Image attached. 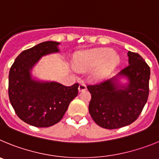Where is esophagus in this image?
I'll return each instance as SVG.
<instances>
[{"instance_id": "1", "label": "esophagus", "mask_w": 159, "mask_h": 159, "mask_svg": "<svg viewBox=\"0 0 159 159\" xmlns=\"http://www.w3.org/2000/svg\"><path fill=\"white\" fill-rule=\"evenodd\" d=\"M85 89H86V85L85 84H80L79 86H78V92H82Z\"/></svg>"}]
</instances>
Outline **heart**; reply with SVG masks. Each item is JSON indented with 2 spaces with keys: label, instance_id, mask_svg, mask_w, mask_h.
Returning a JSON list of instances; mask_svg holds the SVG:
<instances>
[{
  "label": "heart",
  "instance_id": "b5f03b06",
  "mask_svg": "<svg viewBox=\"0 0 159 159\" xmlns=\"http://www.w3.org/2000/svg\"><path fill=\"white\" fill-rule=\"evenodd\" d=\"M119 62V57L111 49L93 50L89 52L84 53L75 58V64L80 69L87 70L99 66L94 72L93 77L96 80L104 79L109 75L110 72Z\"/></svg>",
  "mask_w": 159,
  "mask_h": 159
}]
</instances>
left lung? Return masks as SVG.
<instances>
[{
    "label": "left lung",
    "mask_w": 159,
    "mask_h": 159,
    "mask_svg": "<svg viewBox=\"0 0 159 159\" xmlns=\"http://www.w3.org/2000/svg\"><path fill=\"white\" fill-rule=\"evenodd\" d=\"M129 65L116 76L94 85L91 93L90 116L97 124L106 129H116L136 120L149 95L150 67L139 54L128 51ZM125 78L128 82L122 83Z\"/></svg>",
    "instance_id": "1"
}]
</instances>
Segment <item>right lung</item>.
I'll list each match as a JSON object with an SVG mask.
<instances>
[{"label": "right lung", "mask_w": 159, "mask_h": 159, "mask_svg": "<svg viewBox=\"0 0 159 159\" xmlns=\"http://www.w3.org/2000/svg\"><path fill=\"white\" fill-rule=\"evenodd\" d=\"M60 43L46 41L21 52L8 75V97L16 113L24 122L48 128L59 122L71 101L78 96V84L72 86L34 78L32 70L42 57L58 53Z\"/></svg>", "instance_id": "obj_1"}]
</instances>
